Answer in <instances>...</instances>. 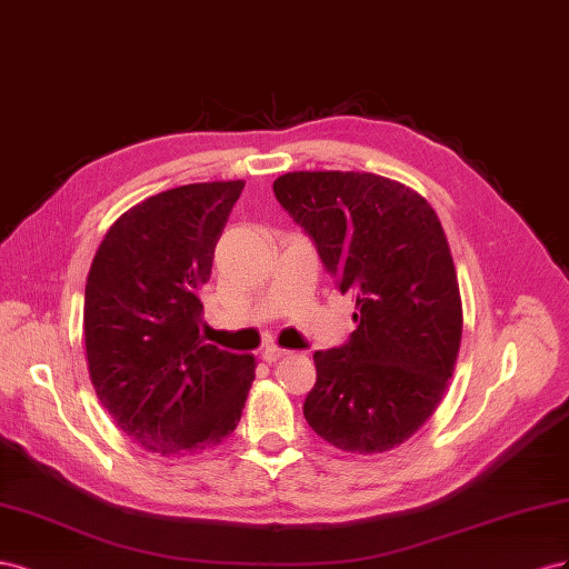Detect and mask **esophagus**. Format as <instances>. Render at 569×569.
<instances>
[{
    "mask_svg": "<svg viewBox=\"0 0 569 569\" xmlns=\"http://www.w3.org/2000/svg\"><path fill=\"white\" fill-rule=\"evenodd\" d=\"M283 355H288V350H283V348H279V346H267V348L262 350V360H264L267 365H271V362H276V360H281Z\"/></svg>",
    "mask_w": 569,
    "mask_h": 569,
    "instance_id": "34e87169",
    "label": "esophagus"
}]
</instances>
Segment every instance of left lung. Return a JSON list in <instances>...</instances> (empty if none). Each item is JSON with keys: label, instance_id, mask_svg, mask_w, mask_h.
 I'll return each instance as SVG.
<instances>
[{"label": "left lung", "instance_id": "8db88e82", "mask_svg": "<svg viewBox=\"0 0 569 569\" xmlns=\"http://www.w3.org/2000/svg\"><path fill=\"white\" fill-rule=\"evenodd\" d=\"M273 194L355 300L357 329L315 352L307 425L340 450H391L433 415L458 360L462 302L443 226L421 194L377 173L293 171Z\"/></svg>", "mask_w": 569, "mask_h": 569}]
</instances>
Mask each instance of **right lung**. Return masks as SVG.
Returning a JSON list of instances; mask_svg holds the SVG:
<instances>
[{
  "mask_svg": "<svg viewBox=\"0 0 569 569\" xmlns=\"http://www.w3.org/2000/svg\"><path fill=\"white\" fill-rule=\"evenodd\" d=\"M242 181L152 194L104 236L86 283L94 393L126 436L159 456H192L238 427L254 357L204 346L202 288Z\"/></svg>",
  "mask_w": 569,
  "mask_h": 569,
  "instance_id": "right-lung-1",
  "label": "right lung"
}]
</instances>
